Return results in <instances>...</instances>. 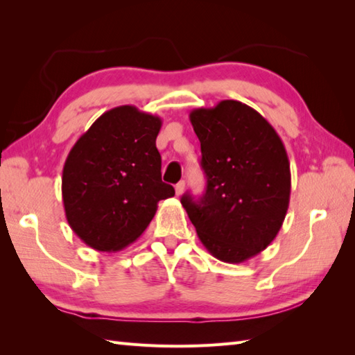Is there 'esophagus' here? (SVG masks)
<instances>
[{
	"label": "esophagus",
	"mask_w": 355,
	"mask_h": 355,
	"mask_svg": "<svg viewBox=\"0 0 355 355\" xmlns=\"http://www.w3.org/2000/svg\"><path fill=\"white\" fill-rule=\"evenodd\" d=\"M184 187H186V183L183 182V180H182V182H178V183L175 184V192H177L178 197L184 192Z\"/></svg>",
	"instance_id": "34e87169"
}]
</instances>
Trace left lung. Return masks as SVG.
<instances>
[{
  "instance_id": "left-lung-1",
  "label": "left lung",
  "mask_w": 355,
  "mask_h": 355,
  "mask_svg": "<svg viewBox=\"0 0 355 355\" xmlns=\"http://www.w3.org/2000/svg\"><path fill=\"white\" fill-rule=\"evenodd\" d=\"M201 143L206 192L182 205L216 259L239 263L271 244L290 205L291 173L284 143L258 111L238 101L192 110Z\"/></svg>"
}]
</instances>
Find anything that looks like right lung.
<instances>
[{"label": "right lung", "instance_id": "obj_1", "mask_svg": "<svg viewBox=\"0 0 355 355\" xmlns=\"http://www.w3.org/2000/svg\"><path fill=\"white\" fill-rule=\"evenodd\" d=\"M162 119L132 105L116 107L74 143L62 171V201L71 230L94 250L119 252L153 221L175 191L162 182L155 139Z\"/></svg>", "mask_w": 355, "mask_h": 355}]
</instances>
